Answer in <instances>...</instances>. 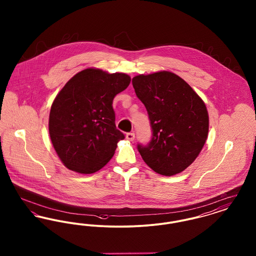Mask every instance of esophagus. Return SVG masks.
I'll use <instances>...</instances> for the list:
<instances>
[{
  "mask_svg": "<svg viewBox=\"0 0 256 256\" xmlns=\"http://www.w3.org/2000/svg\"><path fill=\"white\" fill-rule=\"evenodd\" d=\"M126 140H128V141L132 142L134 140V138H135V134H134V132L126 134Z\"/></svg>",
  "mask_w": 256,
  "mask_h": 256,
  "instance_id": "34e87169",
  "label": "esophagus"
}]
</instances>
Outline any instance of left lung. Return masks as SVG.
I'll return each instance as SVG.
<instances>
[{
  "mask_svg": "<svg viewBox=\"0 0 256 256\" xmlns=\"http://www.w3.org/2000/svg\"><path fill=\"white\" fill-rule=\"evenodd\" d=\"M137 97L146 106L152 138L138 150L146 165L170 176L188 168L206 142L209 116L202 98L183 78L169 71L132 78Z\"/></svg>",
  "mask_w": 256,
  "mask_h": 256,
  "instance_id": "obj_1",
  "label": "left lung"
}]
</instances>
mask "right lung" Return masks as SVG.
Listing matches in <instances>:
<instances>
[{
	"label": "right lung",
	"mask_w": 256,
	"mask_h": 256,
	"mask_svg": "<svg viewBox=\"0 0 256 256\" xmlns=\"http://www.w3.org/2000/svg\"><path fill=\"white\" fill-rule=\"evenodd\" d=\"M130 80L128 74L91 67L76 74L58 92L50 106L49 134L66 168L87 174L110 162L124 138L115 126L113 100Z\"/></svg>",
	"instance_id": "right-lung-1"
}]
</instances>
